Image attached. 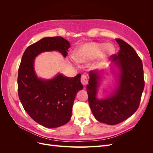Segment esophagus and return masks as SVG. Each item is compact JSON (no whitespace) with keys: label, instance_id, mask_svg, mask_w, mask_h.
<instances>
[{"label":"esophagus","instance_id":"obj_1","mask_svg":"<svg viewBox=\"0 0 153 153\" xmlns=\"http://www.w3.org/2000/svg\"><path fill=\"white\" fill-rule=\"evenodd\" d=\"M80 80H81L82 84L84 85H87L88 84V80H87V77L86 75H82Z\"/></svg>","mask_w":153,"mask_h":153}]
</instances>
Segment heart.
Returning <instances> with one entry per match:
<instances>
[{"mask_svg":"<svg viewBox=\"0 0 153 153\" xmlns=\"http://www.w3.org/2000/svg\"><path fill=\"white\" fill-rule=\"evenodd\" d=\"M115 49L114 46L110 43L89 42L85 43L78 47L74 53V59L79 63H88L100 56L101 61L112 56Z\"/></svg>","mask_w":153,"mask_h":153,"instance_id":"obj_1","label":"heart"}]
</instances>
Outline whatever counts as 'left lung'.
Returning a JSON list of instances; mask_svg holds the SVG:
<instances>
[{
  "label": "left lung",
  "mask_w": 153,
  "mask_h": 153,
  "mask_svg": "<svg viewBox=\"0 0 153 153\" xmlns=\"http://www.w3.org/2000/svg\"><path fill=\"white\" fill-rule=\"evenodd\" d=\"M120 47L117 54L111 57L114 66L119 69L117 85L105 99L97 98L103 71L89 72L87 85L88 100L92 114L97 121L109 125L124 121L135 113L139 106L144 79L142 62L130 45L115 39Z\"/></svg>",
  "instance_id": "left-lung-1"
}]
</instances>
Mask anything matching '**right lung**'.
<instances>
[{
	"mask_svg": "<svg viewBox=\"0 0 153 153\" xmlns=\"http://www.w3.org/2000/svg\"><path fill=\"white\" fill-rule=\"evenodd\" d=\"M69 47V41L61 36L44 38L25 50L18 69V96L25 112L36 123L48 128L69 122L77 92L84 86L80 74L72 78L58 74L52 79L39 78L34 60L39 53L50 51H58L66 57Z\"/></svg>",
	"mask_w": 153,
	"mask_h": 153,
	"instance_id": "right-lung-1",
	"label": "right lung"
}]
</instances>
